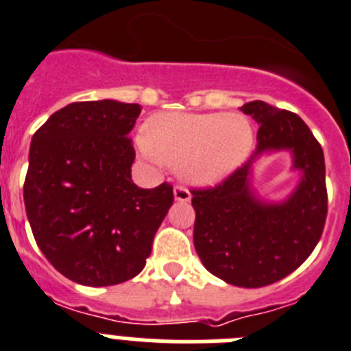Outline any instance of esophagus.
<instances>
[{
  "instance_id": "1",
  "label": "esophagus",
  "mask_w": 351,
  "mask_h": 351,
  "mask_svg": "<svg viewBox=\"0 0 351 351\" xmlns=\"http://www.w3.org/2000/svg\"><path fill=\"white\" fill-rule=\"evenodd\" d=\"M173 198H176L178 202H188V200L191 198V193L186 190L184 186L178 184L176 188H173Z\"/></svg>"
}]
</instances>
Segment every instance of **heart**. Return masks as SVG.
<instances>
[{"instance_id":"obj_1","label":"heart","mask_w":351,"mask_h":351,"mask_svg":"<svg viewBox=\"0 0 351 351\" xmlns=\"http://www.w3.org/2000/svg\"><path fill=\"white\" fill-rule=\"evenodd\" d=\"M255 144V130L243 114H154L137 137L142 156L154 165L179 167L182 178L209 186L243 165Z\"/></svg>"}]
</instances>
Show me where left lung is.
<instances>
[{
    "mask_svg": "<svg viewBox=\"0 0 351 351\" xmlns=\"http://www.w3.org/2000/svg\"><path fill=\"white\" fill-rule=\"evenodd\" d=\"M260 125L250 160L223 182L191 190L193 243L204 267L234 287L260 288L287 278L313 253L327 218L324 151L297 114L265 101L241 107ZM290 150L301 181L283 203H265L250 186L262 156Z\"/></svg>",
    "mask_w": 351,
    "mask_h": 351,
    "instance_id": "obj_1",
    "label": "left lung"
}]
</instances>
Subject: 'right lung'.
<instances>
[{
  "mask_svg": "<svg viewBox=\"0 0 351 351\" xmlns=\"http://www.w3.org/2000/svg\"><path fill=\"white\" fill-rule=\"evenodd\" d=\"M138 104L75 101L33 135L24 206L35 241L64 278L110 287L144 269L173 202L169 182L142 190L132 181L128 133Z\"/></svg>",
  "mask_w": 351,
  "mask_h": 351,
  "instance_id": "1",
  "label": "right lung"
}]
</instances>
